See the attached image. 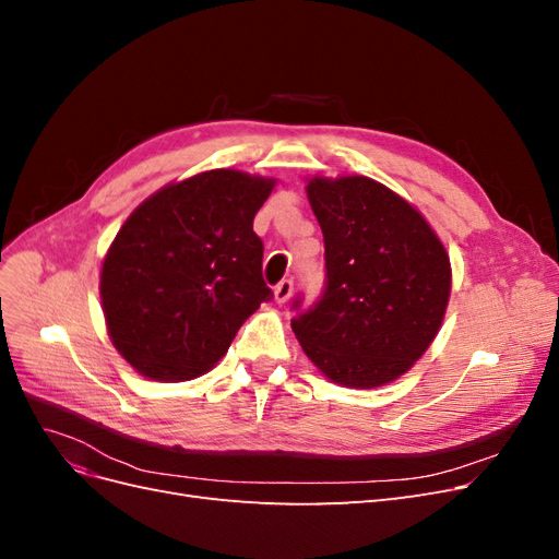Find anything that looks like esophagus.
Here are the masks:
<instances>
[{
  "label": "esophagus",
  "instance_id": "esophagus-1",
  "mask_svg": "<svg viewBox=\"0 0 559 559\" xmlns=\"http://www.w3.org/2000/svg\"><path fill=\"white\" fill-rule=\"evenodd\" d=\"M292 294H294V282L292 280H282L277 286H275V292H273V296H275V302H286L292 298Z\"/></svg>",
  "mask_w": 559,
  "mask_h": 559
}]
</instances>
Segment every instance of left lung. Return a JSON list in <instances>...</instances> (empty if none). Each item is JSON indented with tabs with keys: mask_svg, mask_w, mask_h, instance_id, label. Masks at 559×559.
<instances>
[{
	"mask_svg": "<svg viewBox=\"0 0 559 559\" xmlns=\"http://www.w3.org/2000/svg\"><path fill=\"white\" fill-rule=\"evenodd\" d=\"M306 191L324 233L326 292L292 319L298 343L335 384L394 382L441 331L448 251L421 212L376 179L317 175Z\"/></svg>",
	"mask_w": 559,
	"mask_h": 559,
	"instance_id": "left-lung-1",
	"label": "left lung"
}]
</instances>
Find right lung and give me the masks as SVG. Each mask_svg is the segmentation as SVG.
<instances>
[{"label":"right lung","mask_w":559,"mask_h":559,"mask_svg":"<svg viewBox=\"0 0 559 559\" xmlns=\"http://www.w3.org/2000/svg\"><path fill=\"white\" fill-rule=\"evenodd\" d=\"M277 179L207 170L163 186L132 210L99 270L107 333L140 376L207 373L270 300L253 216Z\"/></svg>","instance_id":"right-lung-1"}]
</instances>
